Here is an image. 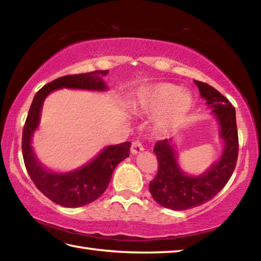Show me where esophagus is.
Masks as SVG:
<instances>
[{
  "instance_id": "esophagus-1",
  "label": "esophagus",
  "mask_w": 261,
  "mask_h": 261,
  "mask_svg": "<svg viewBox=\"0 0 261 261\" xmlns=\"http://www.w3.org/2000/svg\"><path fill=\"white\" fill-rule=\"evenodd\" d=\"M144 151V145L141 144V141L139 140H135L131 145V153L132 154H138L140 152Z\"/></svg>"
}]
</instances>
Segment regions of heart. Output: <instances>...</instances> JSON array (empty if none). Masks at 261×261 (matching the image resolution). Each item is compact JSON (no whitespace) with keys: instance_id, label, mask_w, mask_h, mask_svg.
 I'll list each match as a JSON object with an SVG mask.
<instances>
[{"instance_id":"obj_1","label":"heart","mask_w":261,"mask_h":261,"mask_svg":"<svg viewBox=\"0 0 261 261\" xmlns=\"http://www.w3.org/2000/svg\"><path fill=\"white\" fill-rule=\"evenodd\" d=\"M193 106V99L182 87L170 83H158L141 91L138 108L144 113L158 114L165 110V124L184 117Z\"/></svg>"}]
</instances>
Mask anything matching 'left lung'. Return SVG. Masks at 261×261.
<instances>
[{"label":"left lung","instance_id":"left-lung-1","mask_svg":"<svg viewBox=\"0 0 261 261\" xmlns=\"http://www.w3.org/2000/svg\"><path fill=\"white\" fill-rule=\"evenodd\" d=\"M201 98L206 100L221 126L224 140L223 153L219 162L204 175H185L176 161L170 139L159 140L154 146L158 158V173L149 182V192L158 204L174 211H185L205 204L214 198L230 179L238 158V132L235 107L227 98L206 83L194 81Z\"/></svg>","mask_w":261,"mask_h":261}]
</instances>
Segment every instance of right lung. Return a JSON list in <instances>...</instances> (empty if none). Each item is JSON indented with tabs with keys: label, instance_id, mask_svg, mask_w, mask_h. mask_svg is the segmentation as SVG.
<instances>
[{
	"label": "right lung",
	"instance_id": "1",
	"mask_svg": "<svg viewBox=\"0 0 261 261\" xmlns=\"http://www.w3.org/2000/svg\"><path fill=\"white\" fill-rule=\"evenodd\" d=\"M106 70L79 74H68L48 83L37 92L26 117L21 149L26 170L40 191L57 205L64 207H81L94 201L105 192L112 178L113 171L121 161L130 155V141L106 147L93 161L81 169L67 174H56L46 170L37 160L31 146V139L38 127L43 100L57 88H82V90H107L102 77Z\"/></svg>",
	"mask_w": 261,
	"mask_h": 261
}]
</instances>
